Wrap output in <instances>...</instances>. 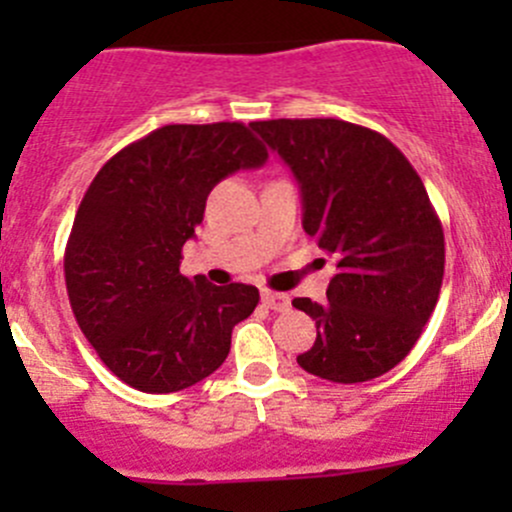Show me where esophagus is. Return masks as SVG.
<instances>
[{"label":"esophagus","instance_id":"1","mask_svg":"<svg viewBox=\"0 0 512 512\" xmlns=\"http://www.w3.org/2000/svg\"><path fill=\"white\" fill-rule=\"evenodd\" d=\"M262 302H265L270 309H275V312H287V309L292 307V302H289V294L270 292V289H265V292H262Z\"/></svg>","mask_w":512,"mask_h":512}]
</instances>
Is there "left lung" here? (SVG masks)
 <instances>
[{
  "mask_svg": "<svg viewBox=\"0 0 512 512\" xmlns=\"http://www.w3.org/2000/svg\"><path fill=\"white\" fill-rule=\"evenodd\" d=\"M292 170L302 227L337 265L327 302L294 299L317 324L297 364L319 379L359 384L414 349L443 282V227L404 153L339 118L250 123Z\"/></svg>",
  "mask_w": 512,
  "mask_h": 512,
  "instance_id": "obj_1",
  "label": "left lung"
}]
</instances>
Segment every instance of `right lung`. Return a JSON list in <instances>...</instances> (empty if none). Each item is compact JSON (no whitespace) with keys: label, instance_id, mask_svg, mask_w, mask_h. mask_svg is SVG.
I'll return each instance as SVG.
<instances>
[{"label":"right lung","instance_id":"add662e5","mask_svg":"<svg viewBox=\"0 0 512 512\" xmlns=\"http://www.w3.org/2000/svg\"><path fill=\"white\" fill-rule=\"evenodd\" d=\"M267 148L242 123H173L108 160L86 190L64 255L66 292L103 364L146 394L188 389L230 352L260 292L180 275L210 190L260 168Z\"/></svg>","mask_w":512,"mask_h":512}]
</instances>
